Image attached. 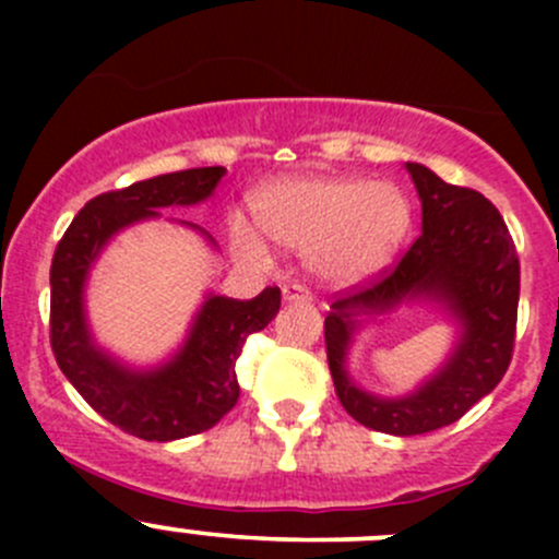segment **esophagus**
Segmentation results:
<instances>
[{"label": "esophagus", "mask_w": 559, "mask_h": 559, "mask_svg": "<svg viewBox=\"0 0 559 559\" xmlns=\"http://www.w3.org/2000/svg\"><path fill=\"white\" fill-rule=\"evenodd\" d=\"M284 300L286 302H311L313 295L306 284H286L284 286Z\"/></svg>", "instance_id": "34e87169"}]
</instances>
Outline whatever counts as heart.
<instances>
[{
	"mask_svg": "<svg viewBox=\"0 0 559 559\" xmlns=\"http://www.w3.org/2000/svg\"><path fill=\"white\" fill-rule=\"evenodd\" d=\"M251 213L275 246L306 251L308 267L332 284H354L381 270L411 227V202L394 183L332 175H284L253 191ZM229 246L251 262L267 243L243 222L229 224Z\"/></svg>",
	"mask_w": 559,
	"mask_h": 559,
	"instance_id": "heart-1",
	"label": "heart"
}]
</instances>
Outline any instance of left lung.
<instances>
[{
	"instance_id": "1",
	"label": "left lung",
	"mask_w": 559,
	"mask_h": 559,
	"mask_svg": "<svg viewBox=\"0 0 559 559\" xmlns=\"http://www.w3.org/2000/svg\"><path fill=\"white\" fill-rule=\"evenodd\" d=\"M405 167L421 200V235L394 267L337 297L324 319L337 400L359 425L386 436H421L452 425L492 392L511 365L520 308V257L498 207L427 167L414 162ZM416 296L443 301L457 319L463 335L453 357L408 399L362 393L345 373L356 316L383 312Z\"/></svg>"
}]
</instances>
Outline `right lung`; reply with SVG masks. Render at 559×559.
<instances>
[{
  "instance_id": "obj_1",
  "label": "right lung",
  "mask_w": 559,
  "mask_h": 559,
  "mask_svg": "<svg viewBox=\"0 0 559 559\" xmlns=\"http://www.w3.org/2000/svg\"><path fill=\"white\" fill-rule=\"evenodd\" d=\"M224 173V167H194L105 191L81 207L56 246L50 264V348L56 362L99 416L143 441L197 436L233 411L240 397L235 362L246 337L264 330L278 313L281 289L267 286L253 300L211 295L170 362L132 370L94 346L83 313L86 275L118 229L156 218L162 207L207 200Z\"/></svg>"
}]
</instances>
